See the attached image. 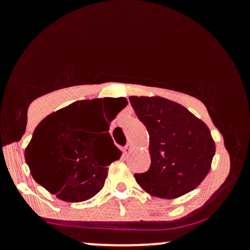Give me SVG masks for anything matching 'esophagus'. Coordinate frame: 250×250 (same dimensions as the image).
Listing matches in <instances>:
<instances>
[{"label":"esophagus","mask_w":250,"mask_h":250,"mask_svg":"<svg viewBox=\"0 0 250 250\" xmlns=\"http://www.w3.org/2000/svg\"><path fill=\"white\" fill-rule=\"evenodd\" d=\"M130 150H131V146L130 145H127L125 148H123V153H125V155L130 153Z\"/></svg>","instance_id":"1"}]
</instances>
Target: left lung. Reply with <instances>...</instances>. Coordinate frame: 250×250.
I'll return each mask as SVG.
<instances>
[{
    "label": "left lung",
    "instance_id": "1",
    "mask_svg": "<svg viewBox=\"0 0 250 250\" xmlns=\"http://www.w3.org/2000/svg\"><path fill=\"white\" fill-rule=\"evenodd\" d=\"M129 101L149 134L151 163L135 174L147 193L175 199L189 193L210 170L215 142L205 122L187 108L163 97L130 96Z\"/></svg>",
    "mask_w": 250,
    "mask_h": 250
}]
</instances>
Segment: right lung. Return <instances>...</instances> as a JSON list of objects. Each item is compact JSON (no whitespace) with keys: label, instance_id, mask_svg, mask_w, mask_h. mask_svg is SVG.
<instances>
[{"label":"right lung","instance_id":"right-lung-1","mask_svg":"<svg viewBox=\"0 0 250 250\" xmlns=\"http://www.w3.org/2000/svg\"><path fill=\"white\" fill-rule=\"evenodd\" d=\"M119 101L115 110L105 114L108 121L127 105L125 97ZM101 105V99L83 100L51 113L39 123L25 148L34 180L65 202H82L99 193L108 166L122 154L108 133V121L102 134L93 133Z\"/></svg>","mask_w":250,"mask_h":250}]
</instances>
